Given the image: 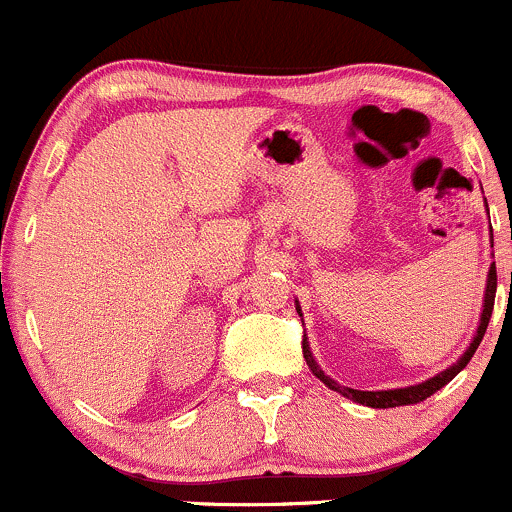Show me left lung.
<instances>
[{
  "instance_id": "8db88e82",
  "label": "left lung",
  "mask_w": 512,
  "mask_h": 512,
  "mask_svg": "<svg viewBox=\"0 0 512 512\" xmlns=\"http://www.w3.org/2000/svg\"><path fill=\"white\" fill-rule=\"evenodd\" d=\"M496 285H498V276H496V263H491V271H488V285H486V300H483V312H481V322H478V332L474 337V342H471L469 349L464 351V356H461L459 361H456L454 366H449L447 371L437 373V376L430 378V381L425 383H417V386H410V388H395V390H354V388H344L339 386L337 381H332L329 376H324L322 368L317 366V361L312 359L310 354V344H307V339H302V356H305L307 366H310V371L315 373L317 378L324 383L327 388L337 390V393H342L344 398L354 400V403H361V405H368V408H398V405H412V403H420V400H427L432 393H437L439 388L447 386L449 381L456 376V373L461 371L466 364L471 361V356H474V351L478 349V344H481L483 334H486V327H488V320H491V312H493V300H496ZM300 312V310H298Z\"/></svg>"
}]
</instances>
